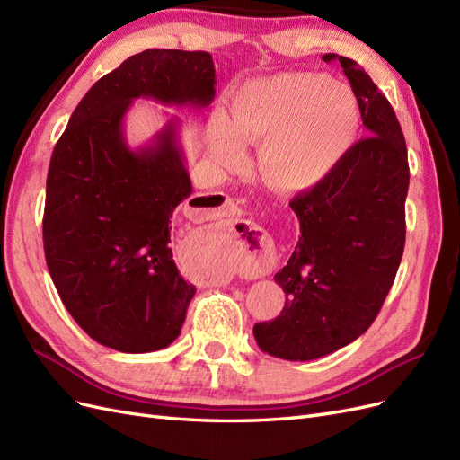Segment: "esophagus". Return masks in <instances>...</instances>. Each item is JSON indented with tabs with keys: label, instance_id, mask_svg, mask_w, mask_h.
<instances>
[{
	"label": "esophagus",
	"instance_id": "esophagus-1",
	"mask_svg": "<svg viewBox=\"0 0 460 460\" xmlns=\"http://www.w3.org/2000/svg\"><path fill=\"white\" fill-rule=\"evenodd\" d=\"M215 205L217 207H213V211L217 217L232 215L235 208V203L230 198H217ZM243 247H245V264H243L245 276H252V278L267 276L272 270L270 242L261 238L259 234H252L249 235V240H243Z\"/></svg>",
	"mask_w": 460,
	"mask_h": 460
}]
</instances>
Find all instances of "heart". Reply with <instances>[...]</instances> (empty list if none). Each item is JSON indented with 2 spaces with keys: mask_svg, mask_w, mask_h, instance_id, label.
I'll list each match as a JSON object with an SVG mask.
<instances>
[{
  "mask_svg": "<svg viewBox=\"0 0 460 460\" xmlns=\"http://www.w3.org/2000/svg\"><path fill=\"white\" fill-rule=\"evenodd\" d=\"M358 124L351 88L316 73L276 75L234 97L228 124H215L211 151L220 164L238 166L243 142L262 141V178L280 191H303L333 171L353 146Z\"/></svg>",
  "mask_w": 460,
  "mask_h": 460,
  "instance_id": "obj_1",
  "label": "heart"
}]
</instances>
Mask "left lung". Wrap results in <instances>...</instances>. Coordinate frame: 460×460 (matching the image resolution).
Listing matches in <instances>:
<instances>
[{
  "mask_svg": "<svg viewBox=\"0 0 460 460\" xmlns=\"http://www.w3.org/2000/svg\"><path fill=\"white\" fill-rule=\"evenodd\" d=\"M323 59L340 61L368 136L289 203L301 238L274 276L286 294L284 309L253 326L261 351L286 360L330 355L365 333L405 249L409 161L395 111L358 63L336 53Z\"/></svg>",
  "mask_w": 460,
  "mask_h": 460,
  "instance_id": "8db88e82",
  "label": "left lung"
}]
</instances>
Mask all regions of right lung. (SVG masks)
<instances>
[{"label":"right lung","mask_w":460,"mask_h":460,"mask_svg":"<svg viewBox=\"0 0 460 460\" xmlns=\"http://www.w3.org/2000/svg\"><path fill=\"white\" fill-rule=\"evenodd\" d=\"M207 51L146 49L82 97L53 149L46 184L44 252L58 294L92 340L120 353L169 347L196 286L171 249L174 208L191 196L178 119L130 147L134 100L203 111L215 100Z\"/></svg>","instance_id":"1"}]
</instances>
